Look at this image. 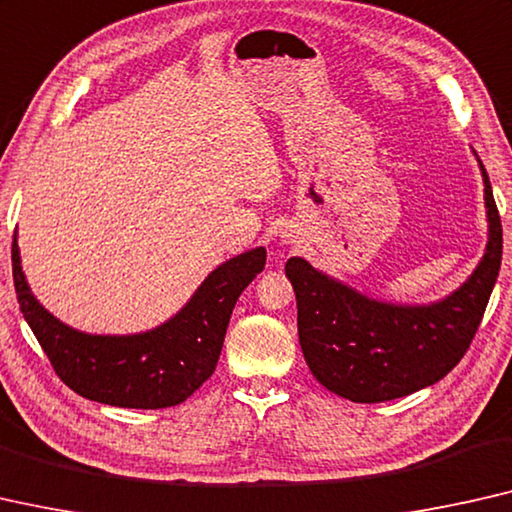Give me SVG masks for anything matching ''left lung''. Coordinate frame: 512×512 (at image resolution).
Returning a JSON list of instances; mask_svg holds the SVG:
<instances>
[{"label":"left lung","instance_id":"1","mask_svg":"<svg viewBox=\"0 0 512 512\" xmlns=\"http://www.w3.org/2000/svg\"><path fill=\"white\" fill-rule=\"evenodd\" d=\"M478 165L487 209L485 255L444 299L423 305L379 301L303 257L287 259L305 363L331 393L365 404L404 398L437 384L467 354L497 282L503 248L492 183L480 158Z\"/></svg>","mask_w":512,"mask_h":512}]
</instances>
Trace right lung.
Returning <instances> with one entry per match:
<instances>
[{
    "label": "right lung",
    "mask_w": 512,
    "mask_h": 512,
    "mask_svg": "<svg viewBox=\"0 0 512 512\" xmlns=\"http://www.w3.org/2000/svg\"><path fill=\"white\" fill-rule=\"evenodd\" d=\"M13 282L22 315L52 368L82 398L126 409H165L190 398L220 358L234 303L264 271L259 246L216 266L188 303L156 329L128 335L82 333L38 303L13 236Z\"/></svg>",
    "instance_id": "obj_1"
}]
</instances>
